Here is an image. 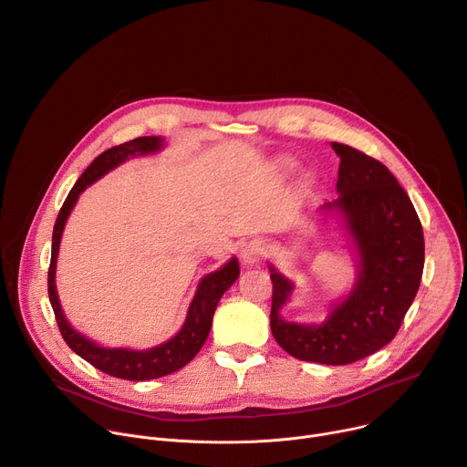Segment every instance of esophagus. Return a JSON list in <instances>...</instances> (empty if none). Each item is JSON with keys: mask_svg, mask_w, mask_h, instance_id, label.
I'll list each match as a JSON object with an SVG mask.
<instances>
[{"mask_svg": "<svg viewBox=\"0 0 467 467\" xmlns=\"http://www.w3.org/2000/svg\"><path fill=\"white\" fill-rule=\"evenodd\" d=\"M265 254V247H264V242L254 238L251 242H247L242 249V260L245 264H258Z\"/></svg>", "mask_w": 467, "mask_h": 467, "instance_id": "obj_1", "label": "esophagus"}]
</instances>
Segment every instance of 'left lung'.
<instances>
[{
  "mask_svg": "<svg viewBox=\"0 0 467 467\" xmlns=\"http://www.w3.org/2000/svg\"><path fill=\"white\" fill-rule=\"evenodd\" d=\"M332 150L340 157V195L323 209L344 214L360 258L358 279L327 321L299 325L279 314L294 285L270 265V325L274 338L288 355L344 366L373 355L395 338L420 288L425 240L409 193L382 162L346 144L332 142Z\"/></svg>",
  "mask_w": 467,
  "mask_h": 467,
  "instance_id": "8db88e82",
  "label": "left lung"
}]
</instances>
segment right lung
<instances>
[{
	"mask_svg": "<svg viewBox=\"0 0 467 467\" xmlns=\"http://www.w3.org/2000/svg\"><path fill=\"white\" fill-rule=\"evenodd\" d=\"M162 148V139L159 137H139L135 140H129L125 144L114 146L107 151H103L99 157L92 161V164L85 170V173L78 179L74 188L70 190L68 197H66L64 205L60 207V213L57 216L55 227H53V238H51V262H49V270H47V294H49V303L55 312V319L58 325L60 335L64 342L70 346L74 353H78L81 358H85L88 364L94 368L101 369L103 373L125 380H150V379H159L164 375H170L182 366H186L197 353L203 348L211 325H213V316L218 306V301L222 296L233 286V283L240 275L238 268V260L231 258L222 270L213 272L205 275L197 286V292L192 299V305L186 314V321L182 328L177 332V335L153 348L148 351H129V349H107L99 348L92 340L85 338L79 335L78 330L70 327V323L66 321L57 290H55V264H57V254H58V244L60 236L64 231V223L68 220V214L72 213L79 193L90 186L94 181H98L101 175L127 161L129 157L135 155H146V153H155Z\"/></svg>",
	"mask_w": 467,
	"mask_h": 467,
	"instance_id": "obj_1",
	"label": "right lung"
}]
</instances>
